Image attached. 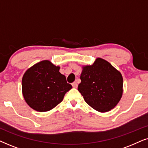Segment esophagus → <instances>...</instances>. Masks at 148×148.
Listing matches in <instances>:
<instances>
[{
	"label": "esophagus",
	"mask_w": 148,
	"mask_h": 148,
	"mask_svg": "<svg viewBox=\"0 0 148 148\" xmlns=\"http://www.w3.org/2000/svg\"><path fill=\"white\" fill-rule=\"evenodd\" d=\"M72 86L74 88H77V86H78V84H77V83L76 82H73L72 84Z\"/></svg>",
	"instance_id": "34e87169"
}]
</instances>
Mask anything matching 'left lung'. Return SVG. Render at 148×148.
Wrapping results in <instances>:
<instances>
[{
	"mask_svg": "<svg viewBox=\"0 0 148 148\" xmlns=\"http://www.w3.org/2000/svg\"><path fill=\"white\" fill-rule=\"evenodd\" d=\"M78 90L87 104L101 112L114 108L123 95V77L111 64L98 58L83 67Z\"/></svg>",
	"mask_w": 148,
	"mask_h": 148,
	"instance_id": "1",
	"label": "left lung"
}]
</instances>
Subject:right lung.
I'll return each instance as SVG.
<instances>
[{"instance_id":"add662e5","label":"right lung","mask_w":148,"mask_h":148,"mask_svg":"<svg viewBox=\"0 0 148 148\" xmlns=\"http://www.w3.org/2000/svg\"><path fill=\"white\" fill-rule=\"evenodd\" d=\"M60 67L43 60L26 71L22 79V92L27 104L38 112L51 110L62 102L72 86L66 82Z\"/></svg>"}]
</instances>
